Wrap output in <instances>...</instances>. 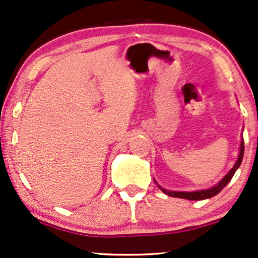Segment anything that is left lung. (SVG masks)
Segmentation results:
<instances>
[{"instance_id": "left-lung-1", "label": "left lung", "mask_w": 258, "mask_h": 258, "mask_svg": "<svg viewBox=\"0 0 258 258\" xmlns=\"http://www.w3.org/2000/svg\"><path fill=\"white\" fill-rule=\"evenodd\" d=\"M243 156H244V142H241V144H240V153H239L238 160H237V162H235L234 167L231 170H229L228 174L226 175L225 178H223L221 181L219 182L218 185L214 186V187H212V188H209V190H202V191H195V192H176V191H167V190H164V188H162V187H160V188L164 192V194L168 195V196H170V197L185 198V200H190V201L206 200V198L214 197V196H215V195H218L219 192L221 191L222 188L225 187V186L227 185L229 181H231V179L233 178L235 170L239 168V166H240L241 161H243Z\"/></svg>"}]
</instances>
